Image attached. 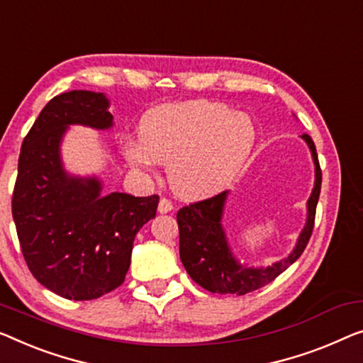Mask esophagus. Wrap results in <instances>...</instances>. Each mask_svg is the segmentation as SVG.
Here are the masks:
<instances>
[{
    "instance_id": "esophagus-1",
    "label": "esophagus",
    "mask_w": 363,
    "mask_h": 363,
    "mask_svg": "<svg viewBox=\"0 0 363 363\" xmlns=\"http://www.w3.org/2000/svg\"><path fill=\"white\" fill-rule=\"evenodd\" d=\"M174 208V205H172V202L169 199H166V197H163L160 200V203H158V212L160 213H167V212H171V210Z\"/></svg>"
}]
</instances>
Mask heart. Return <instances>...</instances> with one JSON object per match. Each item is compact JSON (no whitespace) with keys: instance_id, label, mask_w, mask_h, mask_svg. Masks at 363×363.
I'll return each mask as SVG.
<instances>
[{"instance_id":"1","label":"heart","mask_w":363,"mask_h":363,"mask_svg":"<svg viewBox=\"0 0 363 363\" xmlns=\"http://www.w3.org/2000/svg\"><path fill=\"white\" fill-rule=\"evenodd\" d=\"M256 127L246 113L210 101L161 106L140 123V140H130L127 160L140 169L167 163L172 191L203 199L223 191L250 158Z\"/></svg>"}]
</instances>
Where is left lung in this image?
<instances>
[{"mask_svg": "<svg viewBox=\"0 0 363 363\" xmlns=\"http://www.w3.org/2000/svg\"><path fill=\"white\" fill-rule=\"evenodd\" d=\"M301 138L310 147L313 161H315V187L306 203L308 216L305 228L301 230L294 251L282 261L269 267L257 269L245 267L236 261L226 241L223 226H221V216H223L226 196H228L226 191L182 207L177 212L181 261L191 279L202 289L212 294H251L279 277L305 251L313 233V226H315L316 205L321 192V167L316 147L310 135L303 133Z\"/></svg>", "mask_w": 363, "mask_h": 363, "instance_id": "8db88e82", "label": "left lung"}]
</instances>
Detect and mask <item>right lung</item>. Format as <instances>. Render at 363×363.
<instances>
[{
  "label": "right lung",
  "instance_id": "obj_1",
  "mask_svg": "<svg viewBox=\"0 0 363 363\" xmlns=\"http://www.w3.org/2000/svg\"><path fill=\"white\" fill-rule=\"evenodd\" d=\"M102 93L69 91L43 107L21 147L13 218L32 275L67 300H94L121 286L138 230L160 197L102 196L97 177L68 176L60 143L68 125L112 127Z\"/></svg>",
  "mask_w": 363,
  "mask_h": 363
}]
</instances>
